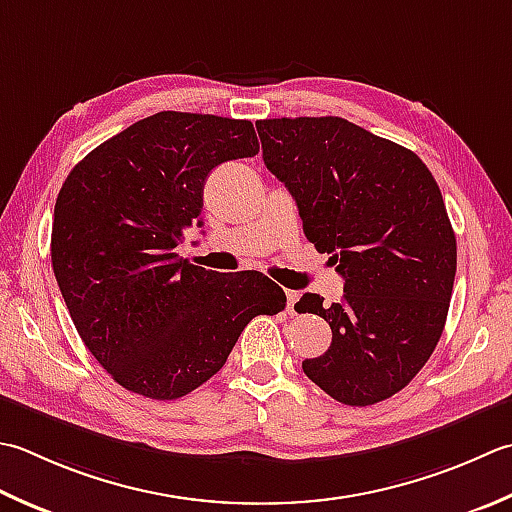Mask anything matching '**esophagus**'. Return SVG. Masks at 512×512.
<instances>
[{"instance_id":"34e87169","label":"esophagus","mask_w":512,"mask_h":512,"mask_svg":"<svg viewBox=\"0 0 512 512\" xmlns=\"http://www.w3.org/2000/svg\"><path fill=\"white\" fill-rule=\"evenodd\" d=\"M286 297H288V313L293 315L295 313V304H297V299H299V293H297V290H286Z\"/></svg>"}]
</instances>
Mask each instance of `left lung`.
I'll return each mask as SVG.
<instances>
[{"mask_svg": "<svg viewBox=\"0 0 512 512\" xmlns=\"http://www.w3.org/2000/svg\"><path fill=\"white\" fill-rule=\"evenodd\" d=\"M264 164L293 195L304 235L344 275V297L306 293L297 313L324 317L333 342L304 359L308 379L346 406L408 386L444 333L457 242L442 190L413 150L342 117L255 124Z\"/></svg>", "mask_w": 512, "mask_h": 512, "instance_id": "left-lung-1", "label": "left lung"}]
</instances>
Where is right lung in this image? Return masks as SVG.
I'll list each match as a JSON object with an SVG mask.
<instances>
[{"mask_svg":"<svg viewBox=\"0 0 512 512\" xmlns=\"http://www.w3.org/2000/svg\"><path fill=\"white\" fill-rule=\"evenodd\" d=\"M257 153L248 119L162 110L90 150L59 190L57 286L90 355L130 393L188 395L226 364L250 319L286 308L257 270L215 273L175 253L202 226L210 170Z\"/></svg>","mask_w":512,"mask_h":512,"instance_id":"1","label":"right lung"}]
</instances>
